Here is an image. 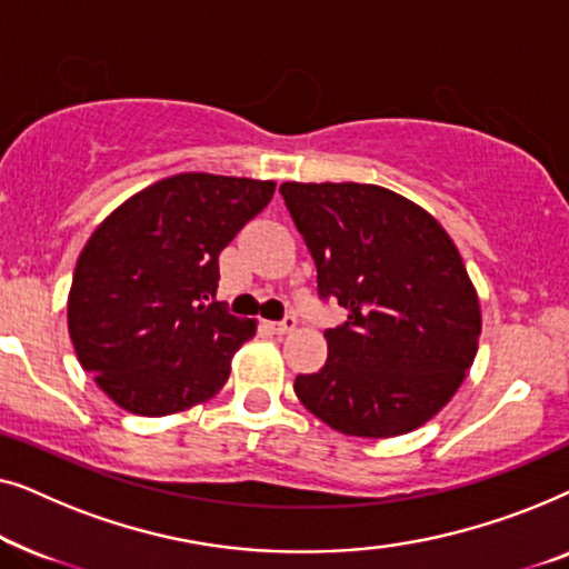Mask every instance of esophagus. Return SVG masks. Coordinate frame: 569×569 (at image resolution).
<instances>
[{"label": "esophagus", "instance_id": "esophagus-1", "mask_svg": "<svg viewBox=\"0 0 569 569\" xmlns=\"http://www.w3.org/2000/svg\"><path fill=\"white\" fill-rule=\"evenodd\" d=\"M295 326H298V321H295V316H284L282 321L271 323V331H277V333H290V331H295Z\"/></svg>", "mask_w": 569, "mask_h": 569}]
</instances>
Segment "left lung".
<instances>
[{
  "mask_svg": "<svg viewBox=\"0 0 569 569\" xmlns=\"http://www.w3.org/2000/svg\"><path fill=\"white\" fill-rule=\"evenodd\" d=\"M318 269V295L347 321L329 360L295 378L310 415L355 438L417 430L453 399L477 357L481 310L440 222L372 183L279 186Z\"/></svg>",
  "mask_w": 569,
  "mask_h": 569,
  "instance_id": "obj_1",
  "label": "left lung"
}]
</instances>
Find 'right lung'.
Listing matches in <instances>:
<instances>
[{
  "instance_id": "add662e5",
  "label": "right lung",
  "mask_w": 569,
  "mask_h": 569,
  "mask_svg": "<svg viewBox=\"0 0 569 569\" xmlns=\"http://www.w3.org/2000/svg\"><path fill=\"white\" fill-rule=\"evenodd\" d=\"M274 181L178 173L116 207L84 243L67 302L77 360L113 403L168 417L212 399L256 321L214 302L220 251Z\"/></svg>"
}]
</instances>
